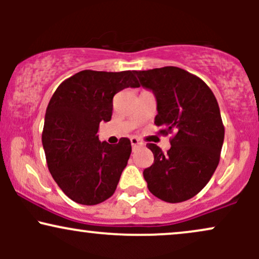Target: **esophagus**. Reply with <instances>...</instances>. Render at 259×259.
<instances>
[{"mask_svg": "<svg viewBox=\"0 0 259 259\" xmlns=\"http://www.w3.org/2000/svg\"><path fill=\"white\" fill-rule=\"evenodd\" d=\"M130 142H132L133 150H135L136 147L140 146V145H142L141 142H140V140H139V139H136V138H132V139H130Z\"/></svg>", "mask_w": 259, "mask_h": 259, "instance_id": "esophagus-1", "label": "esophagus"}]
</instances>
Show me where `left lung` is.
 I'll use <instances>...</instances> for the list:
<instances>
[{
	"label": "left lung",
	"mask_w": 259,
	"mask_h": 259,
	"mask_svg": "<svg viewBox=\"0 0 259 259\" xmlns=\"http://www.w3.org/2000/svg\"><path fill=\"white\" fill-rule=\"evenodd\" d=\"M140 85L153 92L158 114L154 124L174 134L167 153L154 144V162L144 170L156 197L178 203L194 197L218 167L224 126L218 102L206 82L178 67L135 70Z\"/></svg>",
	"instance_id": "8db88e82"
}]
</instances>
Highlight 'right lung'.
I'll return each mask as SVG.
<instances>
[{"mask_svg": "<svg viewBox=\"0 0 259 259\" xmlns=\"http://www.w3.org/2000/svg\"><path fill=\"white\" fill-rule=\"evenodd\" d=\"M140 84L130 70H82L64 80L50 100L42 146L50 173L70 200L92 206L114 194L132 153L130 140L101 142V121L112 118L113 97Z\"/></svg>", "mask_w": 259, "mask_h": 259, "instance_id": "add662e5", "label": "right lung"}]
</instances>
